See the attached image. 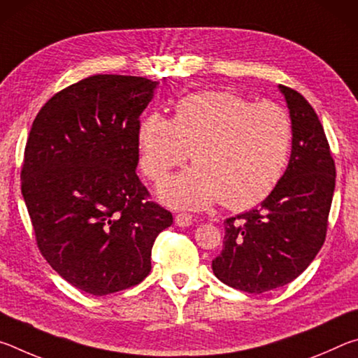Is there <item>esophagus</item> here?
Returning a JSON list of instances; mask_svg holds the SVG:
<instances>
[{"mask_svg":"<svg viewBox=\"0 0 358 358\" xmlns=\"http://www.w3.org/2000/svg\"><path fill=\"white\" fill-rule=\"evenodd\" d=\"M175 224H177L178 227H187L192 224V216L187 215V213H178L175 216Z\"/></svg>","mask_w":358,"mask_h":358,"instance_id":"obj_1","label":"esophagus"}]
</instances>
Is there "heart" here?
I'll use <instances>...</instances> for the list:
<instances>
[{"instance_id":"heart-1","label":"heart","mask_w":358,"mask_h":358,"mask_svg":"<svg viewBox=\"0 0 358 358\" xmlns=\"http://www.w3.org/2000/svg\"><path fill=\"white\" fill-rule=\"evenodd\" d=\"M138 155L147 178L161 183L172 169L194 166L162 186L180 208L220 202L232 210L262 203L276 189L292 145V121L275 102H252L229 92L181 99L172 120L151 113L138 126Z\"/></svg>"}]
</instances>
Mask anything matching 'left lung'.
Masks as SVG:
<instances>
[{
  "mask_svg": "<svg viewBox=\"0 0 358 358\" xmlns=\"http://www.w3.org/2000/svg\"><path fill=\"white\" fill-rule=\"evenodd\" d=\"M292 120V153L280 185L260 207L224 221L213 273L227 286L262 294L294 281L322 248L336 169L317 113L280 85Z\"/></svg>",
  "mask_w": 358,
  "mask_h": 358,
  "instance_id": "left-lung-1",
  "label": "left lung"
}]
</instances>
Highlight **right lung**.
<instances>
[{"label":"right lung","mask_w":358,"mask_h":358,"mask_svg":"<svg viewBox=\"0 0 358 358\" xmlns=\"http://www.w3.org/2000/svg\"><path fill=\"white\" fill-rule=\"evenodd\" d=\"M157 82L98 74L48 99L33 121L22 194L42 256L72 286L108 295L151 270L173 222L136 173L141 115Z\"/></svg>","instance_id":"1"}]
</instances>
